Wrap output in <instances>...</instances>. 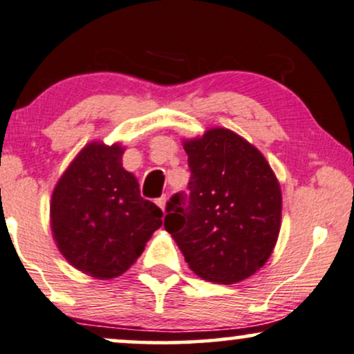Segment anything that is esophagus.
<instances>
[{
	"instance_id": "34e87169",
	"label": "esophagus",
	"mask_w": 354,
	"mask_h": 354,
	"mask_svg": "<svg viewBox=\"0 0 354 354\" xmlns=\"http://www.w3.org/2000/svg\"><path fill=\"white\" fill-rule=\"evenodd\" d=\"M156 205H158V207L165 212V207H167V198H165V196H163V198L156 199Z\"/></svg>"
}]
</instances>
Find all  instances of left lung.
Instances as JSON below:
<instances>
[{"label":"left lung","instance_id":"left-lung-1","mask_svg":"<svg viewBox=\"0 0 354 354\" xmlns=\"http://www.w3.org/2000/svg\"><path fill=\"white\" fill-rule=\"evenodd\" d=\"M189 204L168 203L165 229L199 277L235 284L265 266L281 229L283 194L270 163L239 133L214 127L183 140Z\"/></svg>","mask_w":354,"mask_h":354}]
</instances>
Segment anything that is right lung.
<instances>
[{
  "instance_id": "right-lung-1",
  "label": "right lung",
  "mask_w": 354,
  "mask_h": 354,
  "mask_svg": "<svg viewBox=\"0 0 354 354\" xmlns=\"http://www.w3.org/2000/svg\"><path fill=\"white\" fill-rule=\"evenodd\" d=\"M124 147L84 145L53 187L50 227L71 266L96 279L124 274L162 227V209L140 196L122 167Z\"/></svg>"
}]
</instances>
